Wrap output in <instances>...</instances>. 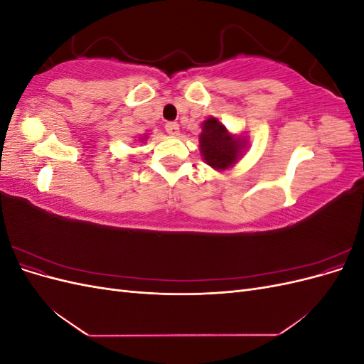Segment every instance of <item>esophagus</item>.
Returning a JSON list of instances; mask_svg holds the SVG:
<instances>
[{
    "label": "esophagus",
    "mask_w": 364,
    "mask_h": 364,
    "mask_svg": "<svg viewBox=\"0 0 364 364\" xmlns=\"http://www.w3.org/2000/svg\"><path fill=\"white\" fill-rule=\"evenodd\" d=\"M165 130H167L168 135L178 136L179 135V124L178 123H167L165 124Z\"/></svg>",
    "instance_id": "34e87169"
}]
</instances>
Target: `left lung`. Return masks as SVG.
Segmentation results:
<instances>
[{
    "instance_id": "1",
    "label": "left lung",
    "mask_w": 364,
    "mask_h": 364,
    "mask_svg": "<svg viewBox=\"0 0 364 364\" xmlns=\"http://www.w3.org/2000/svg\"><path fill=\"white\" fill-rule=\"evenodd\" d=\"M202 159L215 171H226L235 167L249 147L247 136L230 134L215 117H208L202 123L199 135Z\"/></svg>"
}]
</instances>
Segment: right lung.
Here are the masks:
<instances>
[{"label": "right lung", "instance_id": "right-lung-1", "mask_svg": "<svg viewBox=\"0 0 364 364\" xmlns=\"http://www.w3.org/2000/svg\"><path fill=\"white\" fill-rule=\"evenodd\" d=\"M147 139V135H144V136H139V141H146Z\"/></svg>", "mask_w": 364, "mask_h": 364}]
</instances>
